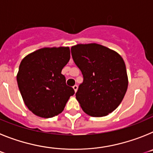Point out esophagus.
<instances>
[{
  "label": "esophagus",
  "mask_w": 153,
  "mask_h": 153,
  "mask_svg": "<svg viewBox=\"0 0 153 153\" xmlns=\"http://www.w3.org/2000/svg\"><path fill=\"white\" fill-rule=\"evenodd\" d=\"M73 88H74V91H75V92H76V90H77V88H78L77 85H76H76H74V86H73Z\"/></svg>",
  "instance_id": "obj_1"
}]
</instances>
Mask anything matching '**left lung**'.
<instances>
[{"label": "left lung", "mask_w": 153, "mask_h": 153, "mask_svg": "<svg viewBox=\"0 0 153 153\" xmlns=\"http://www.w3.org/2000/svg\"><path fill=\"white\" fill-rule=\"evenodd\" d=\"M73 60L83 74L76 98L86 114L105 117L119 106L128 87L126 68L117 52L97 44L71 47Z\"/></svg>", "instance_id": "obj_1"}]
</instances>
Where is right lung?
Returning a JSON list of instances; mask_svg holds the SVG:
<instances>
[{
	"label": "right lung",
	"instance_id": "add662e5",
	"mask_svg": "<svg viewBox=\"0 0 153 153\" xmlns=\"http://www.w3.org/2000/svg\"><path fill=\"white\" fill-rule=\"evenodd\" d=\"M70 58L69 47L43 48L21 61L17 85L24 102L33 114L51 118L62 113L75 93L61 74Z\"/></svg>",
	"mask_w": 153,
	"mask_h": 153
}]
</instances>
